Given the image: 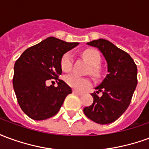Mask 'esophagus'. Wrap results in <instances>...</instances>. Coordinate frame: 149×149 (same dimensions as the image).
Instances as JSON below:
<instances>
[{
    "instance_id": "obj_1",
    "label": "esophagus",
    "mask_w": 149,
    "mask_h": 149,
    "mask_svg": "<svg viewBox=\"0 0 149 149\" xmlns=\"http://www.w3.org/2000/svg\"><path fill=\"white\" fill-rule=\"evenodd\" d=\"M73 93L76 94V95H79V96H81V95H83V93L78 92V91H77V90H73Z\"/></svg>"
}]
</instances>
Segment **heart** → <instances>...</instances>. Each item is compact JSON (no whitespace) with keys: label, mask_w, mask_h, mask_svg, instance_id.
<instances>
[{"label":"heart","mask_w":149,"mask_h":149,"mask_svg":"<svg viewBox=\"0 0 149 149\" xmlns=\"http://www.w3.org/2000/svg\"><path fill=\"white\" fill-rule=\"evenodd\" d=\"M84 58L87 61V62L93 67H96L100 64V56L99 53L95 50L87 49L83 52ZM61 66L63 71L68 72L71 70L72 67V56L71 53L66 52L63 55L61 61ZM93 74L97 75V71L96 68H92ZM65 82L74 89L78 91H83L91 85V81L88 78L81 77L78 75L69 74L67 75L65 78Z\"/></svg>","instance_id":"heart-1"}]
</instances>
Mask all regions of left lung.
Returning <instances> with one entry per match:
<instances>
[{
    "instance_id": "8db88e82",
    "label": "left lung",
    "mask_w": 149,
    "mask_h": 149,
    "mask_svg": "<svg viewBox=\"0 0 149 149\" xmlns=\"http://www.w3.org/2000/svg\"><path fill=\"white\" fill-rule=\"evenodd\" d=\"M87 45L100 50L106 60L108 74L97 87V93L91 95L93 103L85 107L84 113L88 118L100 125L112 123L128 109L136 84L137 67L130 55L104 39L88 42Z\"/></svg>"
}]
</instances>
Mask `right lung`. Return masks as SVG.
I'll use <instances>...</instances> for the list:
<instances>
[{"mask_svg":"<svg viewBox=\"0 0 149 149\" xmlns=\"http://www.w3.org/2000/svg\"><path fill=\"white\" fill-rule=\"evenodd\" d=\"M79 45L50 37L24 51L14 65L13 84L17 102L26 115L42 120L56 115L71 88L58 77L62 73L63 55ZM58 81L48 87L47 80Z\"/></svg>","mask_w":149,"mask_h":149,"instance_id":"obj_1","label":"right lung"}]
</instances>
